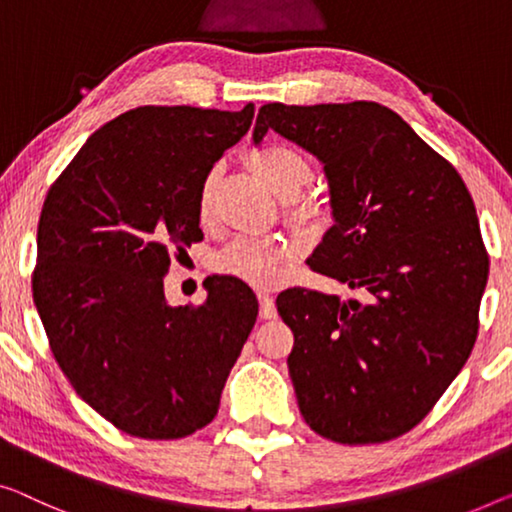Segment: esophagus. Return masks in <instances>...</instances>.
Masks as SVG:
<instances>
[{"label":"esophagus","mask_w":512,"mask_h":512,"mask_svg":"<svg viewBox=\"0 0 512 512\" xmlns=\"http://www.w3.org/2000/svg\"><path fill=\"white\" fill-rule=\"evenodd\" d=\"M257 299H259V317H262V319H276L278 317L276 301H273L269 294L259 292Z\"/></svg>","instance_id":"obj_1"}]
</instances>
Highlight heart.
Wrapping results in <instances>:
<instances>
[{
    "label": "heart",
    "instance_id": "b5f03b06",
    "mask_svg": "<svg viewBox=\"0 0 512 512\" xmlns=\"http://www.w3.org/2000/svg\"><path fill=\"white\" fill-rule=\"evenodd\" d=\"M248 163L269 186L282 197H292L308 186L312 179L310 158L301 149L285 142H266L255 147L248 154ZM218 170L204 174L200 183V195H197V211L202 218H209L213 207V193H216ZM294 216L308 223L319 216V204L315 200H294ZM287 248L276 236L264 234H243L234 239L223 253L218 255V269L230 273L250 285L269 287L276 285L285 269Z\"/></svg>",
    "mask_w": 512,
    "mask_h": 512
}]
</instances>
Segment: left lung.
I'll return each mask as SVG.
<instances>
[{
    "instance_id": "1",
    "label": "left lung",
    "mask_w": 512,
    "mask_h": 512,
    "mask_svg": "<svg viewBox=\"0 0 512 512\" xmlns=\"http://www.w3.org/2000/svg\"><path fill=\"white\" fill-rule=\"evenodd\" d=\"M269 131L324 165L333 227L308 264L365 301L287 289L278 312L299 409L338 444H379L418 425L467 363L487 259L476 207L448 160L379 103H269Z\"/></svg>"
}]
</instances>
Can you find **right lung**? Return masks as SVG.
Instances as JSON below:
<instances>
[{
    "instance_id": "obj_1",
    "label": "right lung",
    "mask_w": 512,
    "mask_h": 512,
    "mask_svg": "<svg viewBox=\"0 0 512 512\" xmlns=\"http://www.w3.org/2000/svg\"><path fill=\"white\" fill-rule=\"evenodd\" d=\"M253 114V103L128 110L89 137L43 202L34 303L52 354L80 398L133 437L211 423L255 326L241 280H211L197 308L170 305L163 287L172 250L204 236V174Z\"/></svg>"
}]
</instances>
